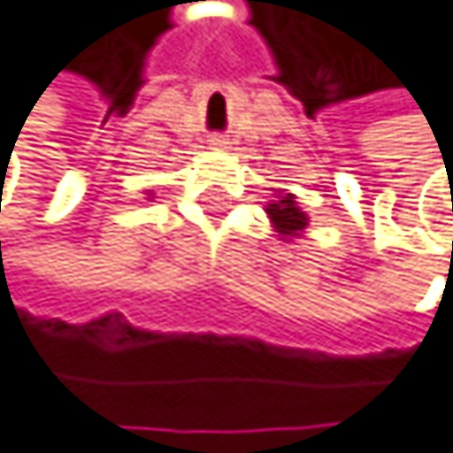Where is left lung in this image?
Segmentation results:
<instances>
[{"instance_id": "left-lung-1", "label": "left lung", "mask_w": 453, "mask_h": 453, "mask_svg": "<svg viewBox=\"0 0 453 453\" xmlns=\"http://www.w3.org/2000/svg\"><path fill=\"white\" fill-rule=\"evenodd\" d=\"M265 214L271 219L276 236L281 242H293V239H302L307 225H310V217L307 211H302L298 205L296 194L290 191H276V200H271L265 205Z\"/></svg>"}]
</instances>
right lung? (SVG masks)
Returning a JSON list of instances; mask_svg holds the SVG:
<instances>
[{
	"label": "right lung",
	"instance_id": "obj_1",
	"mask_svg": "<svg viewBox=\"0 0 453 453\" xmlns=\"http://www.w3.org/2000/svg\"><path fill=\"white\" fill-rule=\"evenodd\" d=\"M149 200H151V194H149Z\"/></svg>",
	"mask_w": 453,
	"mask_h": 453
}]
</instances>
